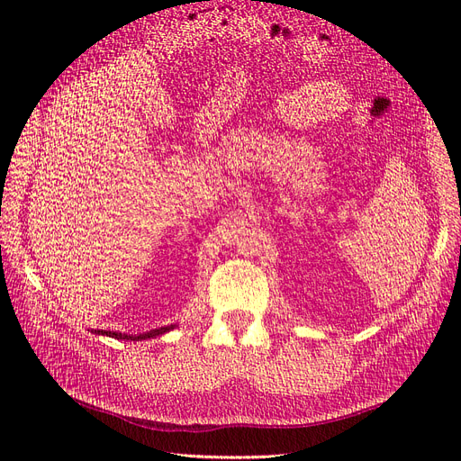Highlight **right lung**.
I'll use <instances>...</instances> for the list:
<instances>
[{
    "instance_id": "right-lung-1",
    "label": "right lung",
    "mask_w": 461,
    "mask_h": 461,
    "mask_svg": "<svg viewBox=\"0 0 461 461\" xmlns=\"http://www.w3.org/2000/svg\"><path fill=\"white\" fill-rule=\"evenodd\" d=\"M169 329H173V325L171 327H163V329H159V330H151V332H148V334H140V337H131V334H129V337H127V334H121V332H113V337H117V339H131V340H138V339H151V337H158V334H163V332H167V330H169ZM111 334V332H109Z\"/></svg>"
}]
</instances>
